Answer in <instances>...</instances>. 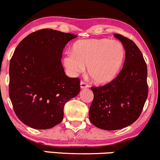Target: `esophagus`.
Returning <instances> with one entry per match:
<instances>
[{
    "mask_svg": "<svg viewBox=\"0 0 160 160\" xmlns=\"http://www.w3.org/2000/svg\"><path fill=\"white\" fill-rule=\"evenodd\" d=\"M80 88H82V89H84V88H89V85L86 83V82H83V81H82V82H80Z\"/></svg>",
    "mask_w": 160,
    "mask_h": 160,
    "instance_id": "34e87169",
    "label": "esophagus"
}]
</instances>
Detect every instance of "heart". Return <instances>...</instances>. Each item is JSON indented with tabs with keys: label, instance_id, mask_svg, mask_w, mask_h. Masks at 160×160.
I'll list each match as a JSON object with an SVG mask.
<instances>
[{
	"label": "heart",
	"instance_id": "1",
	"mask_svg": "<svg viewBox=\"0 0 160 160\" xmlns=\"http://www.w3.org/2000/svg\"><path fill=\"white\" fill-rule=\"evenodd\" d=\"M124 47L118 40L88 39L76 41L72 53H67L63 63L72 76L82 72L87 67L88 74L97 84H106L116 78L123 67Z\"/></svg>",
	"mask_w": 160,
	"mask_h": 160
}]
</instances>
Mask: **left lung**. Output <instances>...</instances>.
Listing matches in <instances>:
<instances>
[{"label": "left lung", "mask_w": 160, "mask_h": 160, "mask_svg": "<svg viewBox=\"0 0 160 160\" xmlns=\"http://www.w3.org/2000/svg\"><path fill=\"white\" fill-rule=\"evenodd\" d=\"M125 48L123 69L110 83L91 88L93 99L89 119L95 127L117 130L128 127L138 119L148 98V69L136 43L121 34L114 35Z\"/></svg>", "instance_id": "left-lung-1"}]
</instances>
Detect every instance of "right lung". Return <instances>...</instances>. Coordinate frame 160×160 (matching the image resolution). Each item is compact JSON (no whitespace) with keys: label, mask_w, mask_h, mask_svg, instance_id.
Returning a JSON list of instances; mask_svg holds the SVG:
<instances>
[{"label":"right lung","mask_w":160,"mask_h":160,"mask_svg":"<svg viewBox=\"0 0 160 160\" xmlns=\"http://www.w3.org/2000/svg\"><path fill=\"white\" fill-rule=\"evenodd\" d=\"M77 35L39 30L24 38L9 63V94L18 119L37 129L63 121V107L80 92L78 78L66 76L61 63L66 45Z\"/></svg>","instance_id":"add662e5"}]
</instances>
